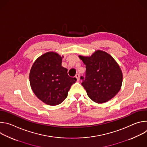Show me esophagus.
I'll list each match as a JSON object with an SVG mask.
<instances>
[{
  "label": "esophagus",
  "instance_id": "esophagus-1",
  "mask_svg": "<svg viewBox=\"0 0 147 147\" xmlns=\"http://www.w3.org/2000/svg\"><path fill=\"white\" fill-rule=\"evenodd\" d=\"M75 77H76V78H77V81H78L79 80H80V75H79V74H76V76H75Z\"/></svg>",
  "mask_w": 147,
  "mask_h": 147
}]
</instances>
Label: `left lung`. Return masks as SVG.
<instances>
[{
  "mask_svg": "<svg viewBox=\"0 0 147 147\" xmlns=\"http://www.w3.org/2000/svg\"><path fill=\"white\" fill-rule=\"evenodd\" d=\"M86 65V77L81 85L91 99L98 103L108 102L120 91L123 81L121 70L108 53L98 50L91 56H79Z\"/></svg>",
  "mask_w": 147,
  "mask_h": 147,
  "instance_id": "1",
  "label": "left lung"
}]
</instances>
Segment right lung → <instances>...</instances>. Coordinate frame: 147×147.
<instances>
[{"instance_id":"obj_1","label":"right lung","mask_w":147,"mask_h":147,"mask_svg":"<svg viewBox=\"0 0 147 147\" xmlns=\"http://www.w3.org/2000/svg\"><path fill=\"white\" fill-rule=\"evenodd\" d=\"M61 61L59 54L47 52L35 61L30 70V82L34 93L49 105H57L63 101L77 80L68 75Z\"/></svg>"}]
</instances>
